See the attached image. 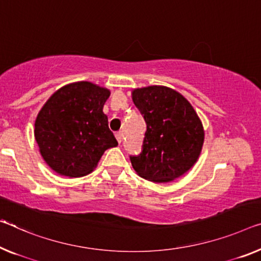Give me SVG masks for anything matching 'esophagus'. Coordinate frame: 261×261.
<instances>
[{
	"label": "esophagus",
	"mask_w": 261,
	"mask_h": 261,
	"mask_svg": "<svg viewBox=\"0 0 261 261\" xmlns=\"http://www.w3.org/2000/svg\"><path fill=\"white\" fill-rule=\"evenodd\" d=\"M115 138H117L119 143H121V141H122V133H121V132H117V133H115Z\"/></svg>",
	"instance_id": "1"
}]
</instances>
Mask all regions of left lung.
<instances>
[{
  "mask_svg": "<svg viewBox=\"0 0 261 261\" xmlns=\"http://www.w3.org/2000/svg\"><path fill=\"white\" fill-rule=\"evenodd\" d=\"M132 99L147 123L142 153L130 156L134 170L154 183H167L190 170L202 151L204 128L179 92L153 85L134 89Z\"/></svg>",
  "mask_w": 261,
  "mask_h": 261,
  "instance_id": "8db88e82",
  "label": "left lung"
}]
</instances>
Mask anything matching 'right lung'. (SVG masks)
<instances>
[{
    "label": "right lung",
    "instance_id": "1",
    "mask_svg": "<svg viewBox=\"0 0 261 261\" xmlns=\"http://www.w3.org/2000/svg\"><path fill=\"white\" fill-rule=\"evenodd\" d=\"M111 91L90 82L67 84L46 100L35 121L39 153L52 170L67 177L93 171L118 141L102 112Z\"/></svg>",
    "mask_w": 261,
    "mask_h": 261
}]
</instances>
